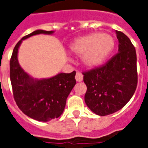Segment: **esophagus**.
I'll use <instances>...</instances> for the list:
<instances>
[{
  "mask_svg": "<svg viewBox=\"0 0 148 148\" xmlns=\"http://www.w3.org/2000/svg\"><path fill=\"white\" fill-rule=\"evenodd\" d=\"M75 79H76V80L77 82H81L83 80V79H84V76H83V74L81 73L77 72L76 74V76H75Z\"/></svg>",
  "mask_w": 148,
  "mask_h": 148,
  "instance_id": "34e87169",
  "label": "esophagus"
}]
</instances>
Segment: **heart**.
<instances>
[{"label":"heart","instance_id":"heart-1","mask_svg":"<svg viewBox=\"0 0 148 148\" xmlns=\"http://www.w3.org/2000/svg\"><path fill=\"white\" fill-rule=\"evenodd\" d=\"M114 46L111 36L92 34L77 39L71 46V50L78 56L83 55V62L86 65L95 66L106 59Z\"/></svg>","mask_w":148,"mask_h":148}]
</instances>
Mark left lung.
I'll return each instance as SVG.
<instances>
[{"mask_svg":"<svg viewBox=\"0 0 148 148\" xmlns=\"http://www.w3.org/2000/svg\"><path fill=\"white\" fill-rule=\"evenodd\" d=\"M118 53L101 66L83 72L86 85L85 102L99 116L114 114L130 101L137 87L135 47L123 32L116 31Z\"/></svg>","mask_w":148,"mask_h":148,"instance_id":"left-lung-1","label":"left lung"}]
</instances>
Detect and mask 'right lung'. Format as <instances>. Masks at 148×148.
Instances as JSON below:
<instances>
[{
    "instance_id": "right-lung-1",
    "label": "right lung",
    "mask_w": 148,
    "mask_h": 148,
    "mask_svg": "<svg viewBox=\"0 0 148 148\" xmlns=\"http://www.w3.org/2000/svg\"><path fill=\"white\" fill-rule=\"evenodd\" d=\"M53 33V31L37 30L23 37L15 46L10 61V77L17 106L25 115L42 122L58 118L62 114L67 98L76 84V71L61 73L49 79L34 80L20 67L17 53L23 40L35 34Z\"/></svg>"
}]
</instances>
